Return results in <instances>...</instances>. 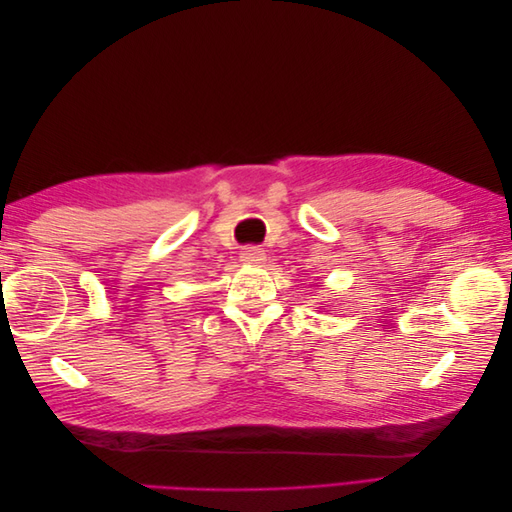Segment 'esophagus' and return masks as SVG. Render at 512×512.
I'll list each match as a JSON object with an SVG mask.
<instances>
[{"mask_svg":"<svg viewBox=\"0 0 512 512\" xmlns=\"http://www.w3.org/2000/svg\"><path fill=\"white\" fill-rule=\"evenodd\" d=\"M241 260H243V262H247V265H260V262L265 260V250H262V247H258V245L243 247Z\"/></svg>","mask_w":512,"mask_h":512,"instance_id":"obj_1","label":"esophagus"}]
</instances>
